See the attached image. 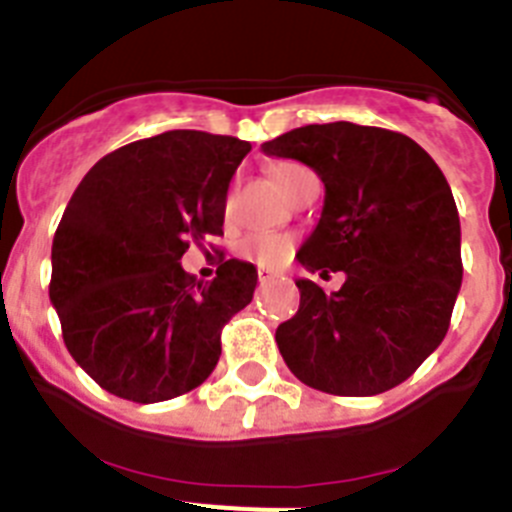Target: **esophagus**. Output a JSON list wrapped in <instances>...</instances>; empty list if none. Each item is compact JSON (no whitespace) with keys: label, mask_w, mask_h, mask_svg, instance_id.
<instances>
[{"label":"esophagus","mask_w":512,"mask_h":512,"mask_svg":"<svg viewBox=\"0 0 512 512\" xmlns=\"http://www.w3.org/2000/svg\"><path fill=\"white\" fill-rule=\"evenodd\" d=\"M266 279H271V274H269V271L259 269V282H266Z\"/></svg>","instance_id":"obj_1"}]
</instances>
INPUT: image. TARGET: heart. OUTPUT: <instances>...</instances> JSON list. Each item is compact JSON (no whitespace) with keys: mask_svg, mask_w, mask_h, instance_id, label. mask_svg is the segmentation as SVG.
<instances>
[{"mask_svg":"<svg viewBox=\"0 0 512 512\" xmlns=\"http://www.w3.org/2000/svg\"><path fill=\"white\" fill-rule=\"evenodd\" d=\"M302 166L297 164H271L269 166V174L274 179L282 192H287V187L292 184L297 174H302ZM238 256L256 266H264V269H279L282 264H287L289 256H292V241L284 238V235H274V233H256V235H248L246 241H241L238 246Z\"/></svg>","mask_w":512,"mask_h":512,"instance_id":"b5f03b06","label":"heart"}]
</instances>
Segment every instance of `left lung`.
I'll list each match as a JSON object with an SVG mask.
<instances>
[{
    "label": "left lung",
    "instance_id": "8db88e82",
    "mask_svg": "<svg viewBox=\"0 0 512 512\" xmlns=\"http://www.w3.org/2000/svg\"><path fill=\"white\" fill-rule=\"evenodd\" d=\"M325 184L315 230L297 259L343 271L338 292L297 279L300 310L277 346L300 382L328 395H379L441 346L461 287V225L446 176L413 138L328 122L261 146Z\"/></svg>",
    "mask_w": 512,
    "mask_h": 512
}]
</instances>
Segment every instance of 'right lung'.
Masks as SVG:
<instances>
[{
  "instance_id": "1",
  "label": "right lung",
  "mask_w": 512,
  "mask_h": 512,
  "mask_svg": "<svg viewBox=\"0 0 512 512\" xmlns=\"http://www.w3.org/2000/svg\"><path fill=\"white\" fill-rule=\"evenodd\" d=\"M251 143L169 130L99 158L51 248L63 343L112 395L161 402L200 387L220 330L251 302L256 266L228 259L212 282L182 269L189 243L223 235L230 179Z\"/></svg>"
}]
</instances>
